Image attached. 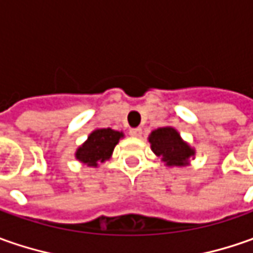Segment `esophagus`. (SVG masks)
<instances>
[{
	"label": "esophagus",
	"mask_w": 253,
	"mask_h": 253,
	"mask_svg": "<svg viewBox=\"0 0 253 253\" xmlns=\"http://www.w3.org/2000/svg\"><path fill=\"white\" fill-rule=\"evenodd\" d=\"M129 133H131L132 136H135V138H141L142 129L141 128H133V129H131V131H129Z\"/></svg>",
	"instance_id": "1"
}]
</instances>
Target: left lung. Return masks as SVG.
I'll return each instance as SVG.
<instances>
[{
	"instance_id": "1",
	"label": "left lung",
	"mask_w": 253,
	"mask_h": 253,
	"mask_svg": "<svg viewBox=\"0 0 253 253\" xmlns=\"http://www.w3.org/2000/svg\"><path fill=\"white\" fill-rule=\"evenodd\" d=\"M152 151L168 166H184L190 156L194 155V151L186 142L181 141L179 132L174 128H159L152 132L149 136Z\"/></svg>"
}]
</instances>
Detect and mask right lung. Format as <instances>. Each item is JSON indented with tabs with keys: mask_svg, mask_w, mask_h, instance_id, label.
Here are the masks:
<instances>
[{
	"mask_svg": "<svg viewBox=\"0 0 253 253\" xmlns=\"http://www.w3.org/2000/svg\"><path fill=\"white\" fill-rule=\"evenodd\" d=\"M122 136V132L114 131L111 128L95 129L90 133L85 143L77 149L76 158L83 163H87L88 166H97L111 156L115 145Z\"/></svg>",
	"mask_w": 253,
	"mask_h": 253,
	"instance_id": "obj_1",
	"label": "right lung"
}]
</instances>
